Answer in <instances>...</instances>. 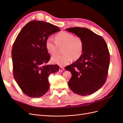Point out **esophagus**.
I'll use <instances>...</instances> for the list:
<instances>
[{"instance_id": "1", "label": "esophagus", "mask_w": 123, "mask_h": 123, "mask_svg": "<svg viewBox=\"0 0 123 123\" xmlns=\"http://www.w3.org/2000/svg\"><path fill=\"white\" fill-rule=\"evenodd\" d=\"M63 70H64V68L62 67H59V72H62Z\"/></svg>"}]
</instances>
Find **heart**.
<instances>
[{
	"mask_svg": "<svg viewBox=\"0 0 123 123\" xmlns=\"http://www.w3.org/2000/svg\"><path fill=\"white\" fill-rule=\"evenodd\" d=\"M55 41L48 37L45 42L46 49L50 55H54L57 53L58 48L62 47L63 55H57L52 58L51 61L54 64L61 66L68 65L73 59L79 58L82 54L83 43L79 37L65 31L59 32L54 37Z\"/></svg>",
	"mask_w": 123,
	"mask_h": 123,
	"instance_id": "obj_1",
	"label": "heart"
}]
</instances>
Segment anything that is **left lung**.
I'll return each instance as SVG.
<instances>
[{"mask_svg": "<svg viewBox=\"0 0 123 123\" xmlns=\"http://www.w3.org/2000/svg\"><path fill=\"white\" fill-rule=\"evenodd\" d=\"M66 30L80 37L83 53L77 60L65 70L72 77L69 87L74 93L82 96L94 93L105 83L110 63V54L105 40L87 28L73 27Z\"/></svg>", "mask_w": 123, "mask_h": 123, "instance_id": "obj_1", "label": "left lung"}]
</instances>
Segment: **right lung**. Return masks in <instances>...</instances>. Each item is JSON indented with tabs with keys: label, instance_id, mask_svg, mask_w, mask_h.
Masks as SVG:
<instances>
[{
	"label": "right lung",
	"instance_id": "add662e5",
	"mask_svg": "<svg viewBox=\"0 0 123 123\" xmlns=\"http://www.w3.org/2000/svg\"><path fill=\"white\" fill-rule=\"evenodd\" d=\"M61 30L57 26L38 20L30 21L17 35L12 49L14 79L24 93L40 98L49 90L48 76L59 70L57 65H48L50 56L46 39Z\"/></svg>",
	"mask_w": 123,
	"mask_h": 123
}]
</instances>
